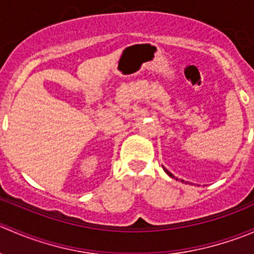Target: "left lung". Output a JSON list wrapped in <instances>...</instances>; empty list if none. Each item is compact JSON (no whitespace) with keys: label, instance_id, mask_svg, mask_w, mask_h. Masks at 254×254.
Listing matches in <instances>:
<instances>
[{"label":"left lung","instance_id":"8db88e82","mask_svg":"<svg viewBox=\"0 0 254 254\" xmlns=\"http://www.w3.org/2000/svg\"><path fill=\"white\" fill-rule=\"evenodd\" d=\"M163 170H165V172H166V173H167V175H168V176H170V177H172V178H176V177H175V176H173V175H172V173H171V172H170V171H167V170H166V168H165V167H163ZM181 182H183V183H184V181H183V179H182V181H181Z\"/></svg>","mask_w":254,"mask_h":254}]
</instances>
